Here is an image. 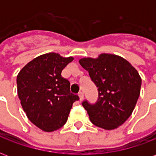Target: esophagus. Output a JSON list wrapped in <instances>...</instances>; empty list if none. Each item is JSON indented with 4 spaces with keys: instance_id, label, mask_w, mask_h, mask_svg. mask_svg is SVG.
<instances>
[{
    "instance_id": "1",
    "label": "esophagus",
    "mask_w": 156,
    "mask_h": 156,
    "mask_svg": "<svg viewBox=\"0 0 156 156\" xmlns=\"http://www.w3.org/2000/svg\"><path fill=\"white\" fill-rule=\"evenodd\" d=\"M78 96H79V99L80 100H83V98H84V95H83V93H82V92H80L79 93V94H78Z\"/></svg>"
}]
</instances>
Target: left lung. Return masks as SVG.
I'll return each instance as SVG.
<instances>
[{
  "instance_id": "8db88e82",
  "label": "left lung",
  "mask_w": 156,
  "mask_h": 156,
  "mask_svg": "<svg viewBox=\"0 0 156 156\" xmlns=\"http://www.w3.org/2000/svg\"><path fill=\"white\" fill-rule=\"evenodd\" d=\"M79 63L97 86L98 101L83 102L93 124L111 130L130 116L140 94L141 78L138 71L118 55L101 53L98 58H83Z\"/></svg>"
}]
</instances>
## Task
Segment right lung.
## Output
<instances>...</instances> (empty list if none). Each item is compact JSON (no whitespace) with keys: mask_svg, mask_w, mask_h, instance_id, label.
Returning a JSON list of instances; mask_svg holds the SVG:
<instances>
[{"mask_svg":"<svg viewBox=\"0 0 156 156\" xmlns=\"http://www.w3.org/2000/svg\"><path fill=\"white\" fill-rule=\"evenodd\" d=\"M73 60L58 53L42 54L29 62L16 77L17 94L32 124L52 132L67 122L73 104L79 99L70 92V83L61 73Z\"/></svg>","mask_w":156,"mask_h":156,"instance_id":"right-lung-1","label":"right lung"}]
</instances>
